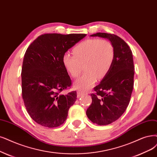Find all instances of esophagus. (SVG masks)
Masks as SVG:
<instances>
[{
	"label": "esophagus",
	"instance_id": "34e87169",
	"mask_svg": "<svg viewBox=\"0 0 157 157\" xmlns=\"http://www.w3.org/2000/svg\"><path fill=\"white\" fill-rule=\"evenodd\" d=\"M83 94H85V92L83 91H78V93H77V96L78 98H80L82 96H83Z\"/></svg>",
	"mask_w": 157,
	"mask_h": 157
}]
</instances>
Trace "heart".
Segmentation results:
<instances>
[{
  "instance_id": "b5f03b06",
  "label": "heart",
  "mask_w": 157,
  "mask_h": 157,
  "mask_svg": "<svg viewBox=\"0 0 157 157\" xmlns=\"http://www.w3.org/2000/svg\"><path fill=\"white\" fill-rule=\"evenodd\" d=\"M73 56L66 53L61 61L67 73L76 78L82 71L85 73L75 81V87L86 90L96 82V78H105L111 68L115 52L113 44L107 39H89L75 45L72 50Z\"/></svg>"
}]
</instances>
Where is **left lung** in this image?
Returning a JSON list of instances; mask_svg holds the SVG:
<instances>
[{"label": "left lung", "instance_id": "1", "mask_svg": "<svg viewBox=\"0 0 157 157\" xmlns=\"http://www.w3.org/2000/svg\"><path fill=\"white\" fill-rule=\"evenodd\" d=\"M90 36L107 38L114 48L111 68L94 88L92 103L86 112L92 122L105 125L117 120L129 105L134 85V63L129 45L117 35L100 32Z\"/></svg>", "mask_w": 157, "mask_h": 157}]
</instances>
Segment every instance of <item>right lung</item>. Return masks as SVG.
Returning a JSON list of instances; mask_svg holds the SVG:
<instances>
[{
    "label": "right lung",
    "mask_w": 157,
    "mask_h": 157,
    "mask_svg": "<svg viewBox=\"0 0 157 157\" xmlns=\"http://www.w3.org/2000/svg\"><path fill=\"white\" fill-rule=\"evenodd\" d=\"M85 36L83 33H44L28 47L21 71L22 96L28 113L38 124L56 127L66 120L77 93L62 94L71 87L72 80L61 59Z\"/></svg>",
    "instance_id": "1"
}]
</instances>
